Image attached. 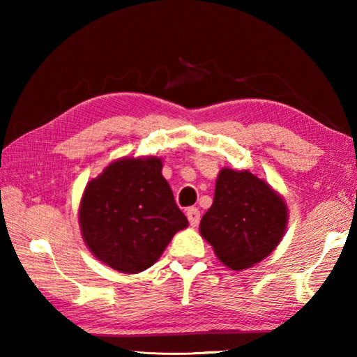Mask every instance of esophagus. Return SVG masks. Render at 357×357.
I'll list each match as a JSON object with an SVG mask.
<instances>
[{
  "instance_id": "1",
  "label": "esophagus",
  "mask_w": 357,
  "mask_h": 357,
  "mask_svg": "<svg viewBox=\"0 0 357 357\" xmlns=\"http://www.w3.org/2000/svg\"><path fill=\"white\" fill-rule=\"evenodd\" d=\"M187 218H188V222H190L192 227H196L199 224V219H201V213L199 210L196 207H190L187 210Z\"/></svg>"
}]
</instances>
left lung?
<instances>
[{
  "label": "left lung",
  "mask_w": 357,
  "mask_h": 357,
  "mask_svg": "<svg viewBox=\"0 0 357 357\" xmlns=\"http://www.w3.org/2000/svg\"><path fill=\"white\" fill-rule=\"evenodd\" d=\"M288 210L278 192L248 170L222 169L215 198L199 224L201 236L231 270L261 262L284 238Z\"/></svg>",
  "instance_id": "obj_1"
}]
</instances>
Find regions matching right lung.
Masks as SVG:
<instances>
[{"label":"right lung","instance_id":"obj_1","mask_svg":"<svg viewBox=\"0 0 357 357\" xmlns=\"http://www.w3.org/2000/svg\"><path fill=\"white\" fill-rule=\"evenodd\" d=\"M161 172V158H121L82 193V239L113 270L127 275L147 270L174 233L188 225Z\"/></svg>","mask_w":357,"mask_h":357}]
</instances>
